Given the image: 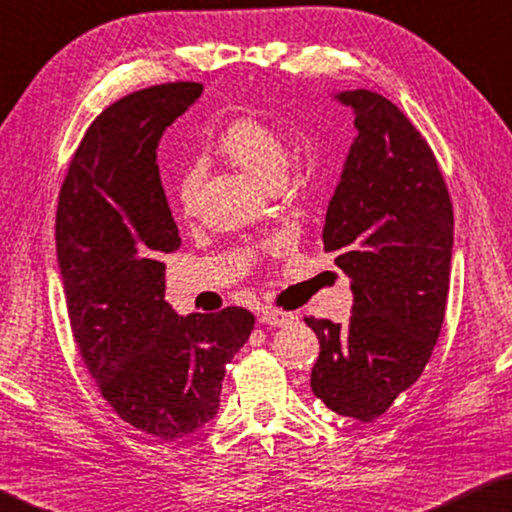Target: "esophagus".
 <instances>
[{
	"label": "esophagus",
	"instance_id": "obj_1",
	"mask_svg": "<svg viewBox=\"0 0 512 512\" xmlns=\"http://www.w3.org/2000/svg\"><path fill=\"white\" fill-rule=\"evenodd\" d=\"M297 319L295 313H288V310H279V308H262V313H259V322L262 324H270V326H288L293 324Z\"/></svg>",
	"mask_w": 512,
	"mask_h": 512
}]
</instances>
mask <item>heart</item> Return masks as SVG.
<instances>
[{"label":"heart","instance_id":"1","mask_svg":"<svg viewBox=\"0 0 512 512\" xmlns=\"http://www.w3.org/2000/svg\"><path fill=\"white\" fill-rule=\"evenodd\" d=\"M215 150L226 162L242 168L266 188H275L284 175L288 146L279 130L259 117H237L224 126L217 135ZM202 170L197 166L186 168L177 182L175 199L184 215H193L197 206Z\"/></svg>","mask_w":512,"mask_h":512}]
</instances>
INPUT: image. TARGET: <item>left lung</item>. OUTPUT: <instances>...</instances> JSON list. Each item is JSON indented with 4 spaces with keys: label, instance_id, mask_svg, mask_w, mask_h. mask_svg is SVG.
<instances>
[{
    "label": "left lung",
    "instance_id": "left-lung-1",
    "mask_svg": "<svg viewBox=\"0 0 512 512\" xmlns=\"http://www.w3.org/2000/svg\"><path fill=\"white\" fill-rule=\"evenodd\" d=\"M357 137L328 204L324 250L350 277L346 326L304 317L319 339L315 397L337 415L375 422L424 373L453 255V204L433 150L386 97L344 90Z\"/></svg>",
    "mask_w": 512,
    "mask_h": 512
}]
</instances>
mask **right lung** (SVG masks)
<instances>
[{
  "label": "right lung",
  "mask_w": 512,
  "mask_h": 512,
  "mask_svg": "<svg viewBox=\"0 0 512 512\" xmlns=\"http://www.w3.org/2000/svg\"><path fill=\"white\" fill-rule=\"evenodd\" d=\"M202 90L170 82L110 104L68 166L55 219L79 355L115 413L164 442L217 415L226 364L255 326L242 306L179 317L164 299L162 257L182 239L157 144Z\"/></svg>",
  "instance_id": "obj_1"
}]
</instances>
